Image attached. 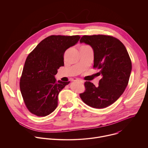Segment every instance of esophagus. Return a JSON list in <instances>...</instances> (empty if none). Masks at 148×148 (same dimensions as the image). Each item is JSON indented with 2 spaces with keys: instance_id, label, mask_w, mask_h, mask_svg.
<instances>
[{
  "instance_id": "esophagus-1",
  "label": "esophagus",
  "mask_w": 148,
  "mask_h": 148,
  "mask_svg": "<svg viewBox=\"0 0 148 148\" xmlns=\"http://www.w3.org/2000/svg\"><path fill=\"white\" fill-rule=\"evenodd\" d=\"M72 81H73V82H75V81H79V82H81V83H83V81H82V80H79V79H77V78H74V79L72 80Z\"/></svg>"
}]
</instances>
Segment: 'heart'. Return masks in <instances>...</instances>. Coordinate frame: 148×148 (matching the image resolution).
Returning <instances> with one entry per match:
<instances>
[{"instance_id":"heart-1","label":"heart","mask_w":148,"mask_h":148,"mask_svg":"<svg viewBox=\"0 0 148 148\" xmlns=\"http://www.w3.org/2000/svg\"><path fill=\"white\" fill-rule=\"evenodd\" d=\"M85 46H86V45H83V46H82V47H85Z\"/></svg>"}]
</instances>
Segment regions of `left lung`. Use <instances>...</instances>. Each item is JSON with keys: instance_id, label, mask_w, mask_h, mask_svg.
<instances>
[{"instance_id": "1", "label": "left lung", "mask_w": 148, "mask_h": 148, "mask_svg": "<svg viewBox=\"0 0 148 148\" xmlns=\"http://www.w3.org/2000/svg\"><path fill=\"white\" fill-rule=\"evenodd\" d=\"M80 43L92 47L94 52V68L101 75L99 85L86 82V90L80 94L83 101L96 108H106L116 101L128 85L132 63L124 45L110 36H83Z\"/></svg>"}]
</instances>
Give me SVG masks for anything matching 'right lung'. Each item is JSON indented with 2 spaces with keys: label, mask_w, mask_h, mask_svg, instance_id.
<instances>
[{
  "label": "right lung",
  "mask_w": 148,
  "mask_h": 148,
  "mask_svg": "<svg viewBox=\"0 0 148 148\" xmlns=\"http://www.w3.org/2000/svg\"><path fill=\"white\" fill-rule=\"evenodd\" d=\"M80 36H51L41 41L25 60L20 88L24 103L32 114L45 116L58 106V95L70 82L56 80L58 69L64 66L65 51Z\"/></svg>",
  "instance_id": "right-lung-1"
}]
</instances>
